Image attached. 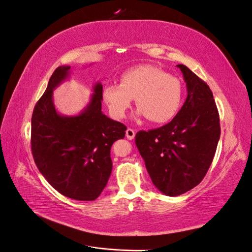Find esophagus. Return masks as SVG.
I'll list each match as a JSON object with an SVG mask.
<instances>
[{"instance_id":"34e87169","label":"esophagus","mask_w":252,"mask_h":252,"mask_svg":"<svg viewBox=\"0 0 252 252\" xmlns=\"http://www.w3.org/2000/svg\"><path fill=\"white\" fill-rule=\"evenodd\" d=\"M135 135H136V132H135V130L131 129V128H128V129L126 130V137H127V139H129V140H132V139L135 138Z\"/></svg>"}]
</instances>
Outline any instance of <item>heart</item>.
I'll return each mask as SVG.
<instances>
[{"label":"heart","instance_id":"b5f03b06","mask_svg":"<svg viewBox=\"0 0 252 252\" xmlns=\"http://www.w3.org/2000/svg\"><path fill=\"white\" fill-rule=\"evenodd\" d=\"M103 99L115 119H124L136 99L137 115L165 123L177 115L182 103V86L177 77L154 65H138L125 71L120 85H107Z\"/></svg>","mask_w":252,"mask_h":252}]
</instances>
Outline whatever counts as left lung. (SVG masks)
Listing matches in <instances>:
<instances>
[{"label":"left lung","mask_w":252,"mask_h":252,"mask_svg":"<svg viewBox=\"0 0 252 252\" xmlns=\"http://www.w3.org/2000/svg\"><path fill=\"white\" fill-rule=\"evenodd\" d=\"M188 97L168 124L136 135V145L156 189L178 196L200 183L220 139V119L209 86L188 66L177 65Z\"/></svg>","instance_id":"1"}]
</instances>
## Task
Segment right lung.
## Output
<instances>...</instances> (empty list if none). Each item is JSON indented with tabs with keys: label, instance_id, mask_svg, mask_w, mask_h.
<instances>
[{
	"label": "right lung",
	"instance_id": "add662e5",
	"mask_svg": "<svg viewBox=\"0 0 252 252\" xmlns=\"http://www.w3.org/2000/svg\"><path fill=\"white\" fill-rule=\"evenodd\" d=\"M70 69V65H61L55 70L33 110L32 155L38 170L60 194L75 200H94L111 176L112 144L125 137L126 126L102 113L99 82L80 114L58 113L53 93L69 79Z\"/></svg>",
	"mask_w": 252,
	"mask_h": 252
}]
</instances>
